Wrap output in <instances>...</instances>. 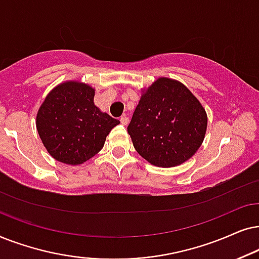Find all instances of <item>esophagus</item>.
Instances as JSON below:
<instances>
[{
  "mask_svg": "<svg viewBox=\"0 0 259 259\" xmlns=\"http://www.w3.org/2000/svg\"><path fill=\"white\" fill-rule=\"evenodd\" d=\"M120 123L123 124V125H127V124H129V118H127L126 116H122L120 117Z\"/></svg>",
  "mask_w": 259,
  "mask_h": 259,
  "instance_id": "1",
  "label": "esophagus"
}]
</instances>
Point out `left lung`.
<instances>
[{
  "label": "left lung",
  "mask_w": 259,
  "mask_h": 259,
  "mask_svg": "<svg viewBox=\"0 0 259 259\" xmlns=\"http://www.w3.org/2000/svg\"><path fill=\"white\" fill-rule=\"evenodd\" d=\"M207 115L182 82L158 78L136 106L127 133L137 153L157 167H175L196 153L205 139Z\"/></svg>",
  "instance_id": "left-lung-1"
}]
</instances>
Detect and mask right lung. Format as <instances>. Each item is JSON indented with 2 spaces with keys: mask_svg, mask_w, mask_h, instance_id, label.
Listing matches in <instances>:
<instances>
[{
  "mask_svg": "<svg viewBox=\"0 0 259 259\" xmlns=\"http://www.w3.org/2000/svg\"><path fill=\"white\" fill-rule=\"evenodd\" d=\"M95 89L65 81L45 98L36 115V129L48 153L66 164H81L99 153L119 120L94 103Z\"/></svg>",
  "mask_w": 259,
  "mask_h": 259,
  "instance_id": "add662e5",
  "label": "right lung"
}]
</instances>
